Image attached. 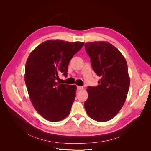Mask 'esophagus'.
I'll list each match as a JSON object with an SVG mask.
<instances>
[{
  "label": "esophagus",
  "instance_id": "esophagus-1",
  "mask_svg": "<svg viewBox=\"0 0 151 151\" xmlns=\"http://www.w3.org/2000/svg\"><path fill=\"white\" fill-rule=\"evenodd\" d=\"M77 90H82V89H83V87H81V86H77Z\"/></svg>",
  "mask_w": 151,
  "mask_h": 151
}]
</instances>
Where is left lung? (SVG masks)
<instances>
[{"label":"left lung","mask_w":151,"mask_h":151,"mask_svg":"<svg viewBox=\"0 0 151 151\" xmlns=\"http://www.w3.org/2000/svg\"><path fill=\"white\" fill-rule=\"evenodd\" d=\"M84 47L93 70L101 77L97 86L88 87L84 108L93 120L107 122L116 115L125 101L130 86L127 63L119 50L109 43L89 42Z\"/></svg>","instance_id":"obj_1"}]
</instances>
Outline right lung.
Segmentation results:
<instances>
[{
    "label": "right lung",
    "instance_id": "1",
    "mask_svg": "<svg viewBox=\"0 0 151 151\" xmlns=\"http://www.w3.org/2000/svg\"><path fill=\"white\" fill-rule=\"evenodd\" d=\"M84 44L48 40L38 45L27 60L24 81L29 98L47 120L58 122L69 115L77 87L57 81L60 74L67 76L68 63Z\"/></svg>",
    "mask_w": 151,
    "mask_h": 151
}]
</instances>
